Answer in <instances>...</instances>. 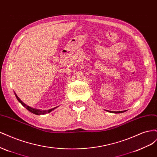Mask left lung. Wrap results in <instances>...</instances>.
Segmentation results:
<instances>
[{"label": "left lung", "mask_w": 157, "mask_h": 157, "mask_svg": "<svg viewBox=\"0 0 157 157\" xmlns=\"http://www.w3.org/2000/svg\"><path fill=\"white\" fill-rule=\"evenodd\" d=\"M107 111L109 112V113H124L126 111H108V110H106Z\"/></svg>", "instance_id": "obj_1"}]
</instances>
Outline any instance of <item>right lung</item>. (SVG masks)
<instances>
[{"label":"right lung","mask_w":157,"mask_h":157,"mask_svg":"<svg viewBox=\"0 0 157 157\" xmlns=\"http://www.w3.org/2000/svg\"><path fill=\"white\" fill-rule=\"evenodd\" d=\"M15 95H16V98H17V99L18 100V101L20 102L21 105L24 107H25L28 111H29L31 113H33V114H35V115H44V114H46V113H50L52 111H53L54 109H55L56 107H55V108H53V109H48V110H43V111H42V110H39V109H34V108H32V107H29V106H28V105H25V104L23 103L21 99L18 98V96H17V95L16 94V93H15Z\"/></svg>","instance_id":"add662e5"}]
</instances>
